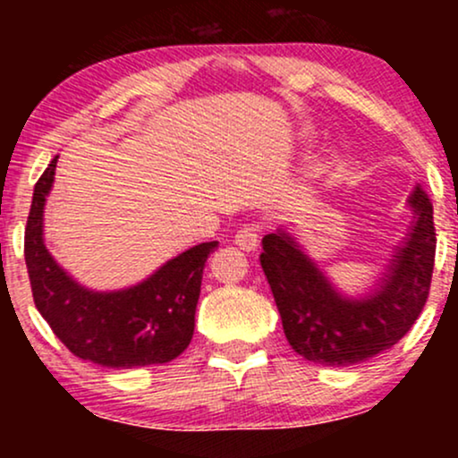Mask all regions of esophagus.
Wrapping results in <instances>:
<instances>
[{"instance_id":"1","label":"esophagus","mask_w":458,"mask_h":458,"mask_svg":"<svg viewBox=\"0 0 458 458\" xmlns=\"http://www.w3.org/2000/svg\"><path fill=\"white\" fill-rule=\"evenodd\" d=\"M259 234H260V228L254 224H245L241 225L239 230H236L234 234V243L241 247V250L245 251H254L256 245H259Z\"/></svg>"}]
</instances>
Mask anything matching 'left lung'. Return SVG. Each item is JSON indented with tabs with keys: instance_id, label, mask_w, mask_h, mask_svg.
<instances>
[{
	"instance_id": "obj_1",
	"label": "left lung",
	"mask_w": 458,
	"mask_h": 458,
	"mask_svg": "<svg viewBox=\"0 0 458 458\" xmlns=\"http://www.w3.org/2000/svg\"><path fill=\"white\" fill-rule=\"evenodd\" d=\"M411 233L398 247L379 288L349 301L325 280L284 230L265 234L260 267L293 349L323 366H353L392 349L413 327L428 299L435 267L433 202L422 185L409 198Z\"/></svg>"
}]
</instances>
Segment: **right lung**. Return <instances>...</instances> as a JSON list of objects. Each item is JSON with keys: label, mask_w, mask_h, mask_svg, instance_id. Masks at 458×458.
<instances>
[{"label": "right lung", "mask_w": 458, "mask_h": 458, "mask_svg": "<svg viewBox=\"0 0 458 458\" xmlns=\"http://www.w3.org/2000/svg\"><path fill=\"white\" fill-rule=\"evenodd\" d=\"M55 161L36 182L25 225V265L36 308L62 344L92 364L140 368L172 361L191 343L204 262L217 241L182 251L127 291H88L55 265L43 243V208Z\"/></svg>", "instance_id": "right-lung-1"}]
</instances>
